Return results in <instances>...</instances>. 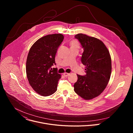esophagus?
<instances>
[{
  "instance_id": "obj_1",
  "label": "esophagus",
  "mask_w": 133,
  "mask_h": 133,
  "mask_svg": "<svg viewBox=\"0 0 133 133\" xmlns=\"http://www.w3.org/2000/svg\"><path fill=\"white\" fill-rule=\"evenodd\" d=\"M64 76L67 77V76H68L69 75V73H67V72H65V73L64 74Z\"/></svg>"
}]
</instances>
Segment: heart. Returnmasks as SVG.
Returning a JSON list of instances; mask_svg holds the SVG:
<instances>
[{"mask_svg": "<svg viewBox=\"0 0 133 133\" xmlns=\"http://www.w3.org/2000/svg\"><path fill=\"white\" fill-rule=\"evenodd\" d=\"M70 48H79V44L78 43V42L77 41H72L70 43Z\"/></svg>", "mask_w": 133, "mask_h": 133, "instance_id": "b5f03b06", "label": "heart"}]
</instances>
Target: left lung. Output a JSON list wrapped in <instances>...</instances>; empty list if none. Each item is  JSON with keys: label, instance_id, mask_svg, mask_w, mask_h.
I'll return each mask as SVG.
<instances>
[{"label": "left lung", "instance_id": "8db88e82", "mask_svg": "<svg viewBox=\"0 0 133 133\" xmlns=\"http://www.w3.org/2000/svg\"><path fill=\"white\" fill-rule=\"evenodd\" d=\"M75 37L84 49L81 62L85 66L86 74H77L74 91L84 99L90 100L99 96L108 83L111 72V57L105 44L96 38L83 34Z\"/></svg>", "mask_w": 133, "mask_h": 133}]
</instances>
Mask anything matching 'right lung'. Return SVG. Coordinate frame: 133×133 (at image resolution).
Here are the masks:
<instances>
[{"instance_id":"right-lung-1","label":"right lung","mask_w":133,"mask_h":133,"mask_svg":"<svg viewBox=\"0 0 133 133\" xmlns=\"http://www.w3.org/2000/svg\"><path fill=\"white\" fill-rule=\"evenodd\" d=\"M61 34L48 35L37 40L31 47L26 61V74L29 84L40 95L48 96L57 89L61 75L57 68H51L55 55L64 39Z\"/></svg>"}]
</instances>
